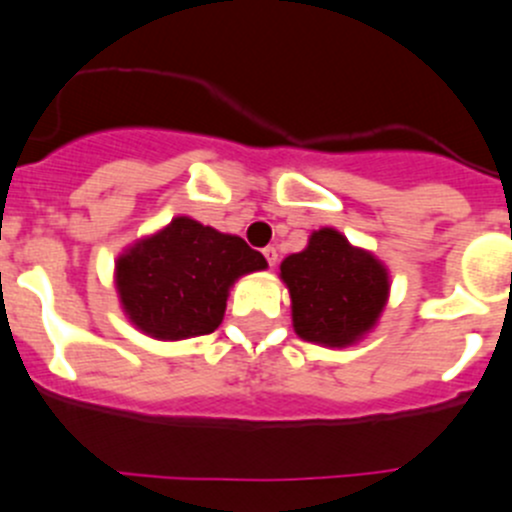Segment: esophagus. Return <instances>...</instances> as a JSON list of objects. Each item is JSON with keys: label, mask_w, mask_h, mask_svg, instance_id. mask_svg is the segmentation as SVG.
Segmentation results:
<instances>
[{"label": "esophagus", "mask_w": 512, "mask_h": 512, "mask_svg": "<svg viewBox=\"0 0 512 512\" xmlns=\"http://www.w3.org/2000/svg\"><path fill=\"white\" fill-rule=\"evenodd\" d=\"M263 256H266L268 266H276L278 263V251L273 249V246H266V249H263Z\"/></svg>", "instance_id": "34e87169"}]
</instances>
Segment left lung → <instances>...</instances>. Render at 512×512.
I'll return each mask as SVG.
<instances>
[{
  "mask_svg": "<svg viewBox=\"0 0 512 512\" xmlns=\"http://www.w3.org/2000/svg\"><path fill=\"white\" fill-rule=\"evenodd\" d=\"M293 331L303 341L346 348L361 341L388 301V268L336 229L313 231L301 254L283 258Z\"/></svg>",
  "mask_w": 512,
  "mask_h": 512,
  "instance_id": "1",
  "label": "left lung"
}]
</instances>
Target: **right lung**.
Returning <instances> with one entry per match:
<instances>
[{
    "mask_svg": "<svg viewBox=\"0 0 512 512\" xmlns=\"http://www.w3.org/2000/svg\"><path fill=\"white\" fill-rule=\"evenodd\" d=\"M266 266V258L239 236L176 216L116 258V291L141 333L184 341L214 333L236 278Z\"/></svg>",
    "mask_w": 512,
    "mask_h": 512,
    "instance_id": "obj_1",
    "label": "right lung"
}]
</instances>
